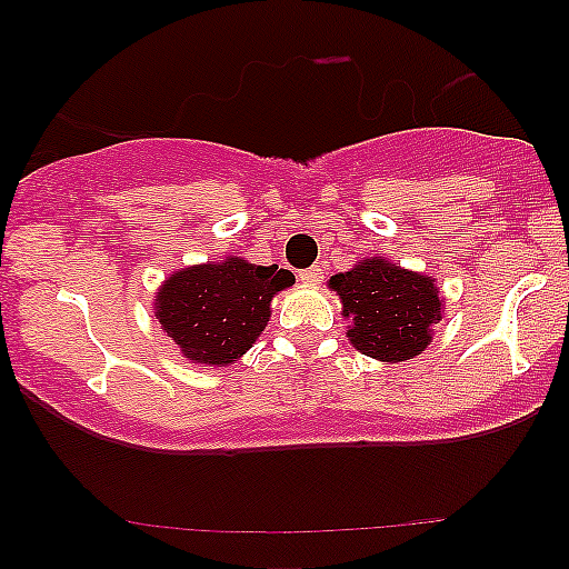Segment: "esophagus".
I'll list each match as a JSON object with an SVG mask.
<instances>
[{"mask_svg": "<svg viewBox=\"0 0 569 569\" xmlns=\"http://www.w3.org/2000/svg\"><path fill=\"white\" fill-rule=\"evenodd\" d=\"M299 278H302V283H307V286H316V283H321V278H323V270H321V264H312V267H307V270L299 272Z\"/></svg>", "mask_w": 569, "mask_h": 569, "instance_id": "1", "label": "esophagus"}]
</instances>
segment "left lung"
Segmentation results:
<instances>
[{"mask_svg": "<svg viewBox=\"0 0 569 569\" xmlns=\"http://www.w3.org/2000/svg\"><path fill=\"white\" fill-rule=\"evenodd\" d=\"M329 289L342 299L352 348L377 361H409L430 345L441 321V297L433 278L401 270L385 259H363L350 272L331 276Z\"/></svg>", "mask_w": 569, "mask_h": 569, "instance_id": "obj_1", "label": "left lung"}]
</instances>
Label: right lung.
Segmentation results:
<instances>
[{"label":"right lung","mask_w":569,"mask_h":569,"mask_svg":"<svg viewBox=\"0 0 569 569\" xmlns=\"http://www.w3.org/2000/svg\"><path fill=\"white\" fill-rule=\"evenodd\" d=\"M291 283L293 272L278 264L230 257L173 272L160 286L154 310L187 361L227 367L253 348L270 321L272 297Z\"/></svg>","instance_id":"obj_1"}]
</instances>
